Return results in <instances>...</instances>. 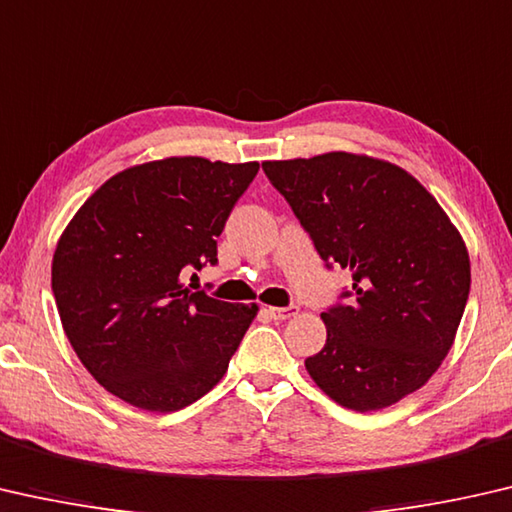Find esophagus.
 <instances>
[{
    "label": "esophagus",
    "mask_w": 512,
    "mask_h": 512,
    "mask_svg": "<svg viewBox=\"0 0 512 512\" xmlns=\"http://www.w3.org/2000/svg\"><path fill=\"white\" fill-rule=\"evenodd\" d=\"M267 313H270L274 320H290V317L297 315V306H286V308L270 306V308H267Z\"/></svg>",
    "instance_id": "1"
}]
</instances>
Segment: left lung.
Instances as JSON below:
<instances>
[{
  "mask_svg": "<svg viewBox=\"0 0 512 512\" xmlns=\"http://www.w3.org/2000/svg\"><path fill=\"white\" fill-rule=\"evenodd\" d=\"M263 170L322 261L354 276V299L322 313L326 345L306 358L317 388L356 413L413 395L449 354L469 295V254L445 208L404 167L367 154Z\"/></svg>",
  "mask_w": 512,
  "mask_h": 512,
  "instance_id": "left-lung-1",
  "label": "left lung"
}]
</instances>
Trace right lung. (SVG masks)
<instances>
[{
    "label": "right lung",
    "instance_id": "obj_1",
    "mask_svg": "<svg viewBox=\"0 0 512 512\" xmlns=\"http://www.w3.org/2000/svg\"><path fill=\"white\" fill-rule=\"evenodd\" d=\"M258 163L170 156L113 174L56 242L52 290L83 367L111 395L172 413L226 374L258 304L192 292Z\"/></svg>",
    "mask_w": 512,
    "mask_h": 512
}]
</instances>
